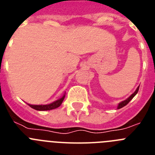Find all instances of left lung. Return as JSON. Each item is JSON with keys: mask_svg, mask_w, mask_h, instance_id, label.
I'll return each instance as SVG.
<instances>
[{"mask_svg": "<svg viewBox=\"0 0 155 155\" xmlns=\"http://www.w3.org/2000/svg\"><path fill=\"white\" fill-rule=\"evenodd\" d=\"M139 87H140V86H139ZM139 87H137V89H136V91H134V92L133 93V94H131L130 96L128 98H127V99L124 100V101H123V102H120V103H119V105H118V107H117V109H121V108L124 107L125 105H127V104L129 103V102H130L131 100H132V98H134V97L135 96V95H136L137 94L138 91H139Z\"/></svg>", "mask_w": 155, "mask_h": 155, "instance_id": "8db88e82", "label": "left lung"}]
</instances>
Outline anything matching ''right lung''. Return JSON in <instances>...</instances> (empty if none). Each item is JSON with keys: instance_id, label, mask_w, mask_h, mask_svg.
I'll return each mask as SVG.
<instances>
[{"instance_id": "1", "label": "right lung", "mask_w": 155, "mask_h": 155, "mask_svg": "<svg viewBox=\"0 0 155 155\" xmlns=\"http://www.w3.org/2000/svg\"><path fill=\"white\" fill-rule=\"evenodd\" d=\"M64 98H65V94H64L61 98H59L58 100H57L55 102H52V103L50 104H48V105H30V104H28V105H29L31 108L38 111L51 110V109H54L58 108L59 106L62 104Z\"/></svg>"}]
</instances>
